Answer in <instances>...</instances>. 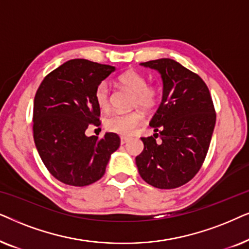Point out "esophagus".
<instances>
[{
	"mask_svg": "<svg viewBox=\"0 0 249 249\" xmlns=\"http://www.w3.org/2000/svg\"><path fill=\"white\" fill-rule=\"evenodd\" d=\"M130 140V139H128L127 137H121V143L122 144H124V143H126V142Z\"/></svg>",
	"mask_w": 249,
	"mask_h": 249,
	"instance_id": "obj_1",
	"label": "esophagus"
}]
</instances>
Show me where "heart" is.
Segmentation results:
<instances>
[{"instance_id":"heart-1","label":"heart","mask_w":249,"mask_h":249,"mask_svg":"<svg viewBox=\"0 0 249 249\" xmlns=\"http://www.w3.org/2000/svg\"><path fill=\"white\" fill-rule=\"evenodd\" d=\"M118 83L134 93L133 106H139L143 109H151L157 104L159 91L156 86H148L147 78L135 71H127L119 75ZM94 98L98 107L106 110L110 105V91L107 83L102 82L97 86ZM143 121L140 111L114 112L105 122V126L112 133L121 135H131Z\"/></svg>"}]
</instances>
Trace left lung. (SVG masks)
<instances>
[{
    "instance_id": "1",
    "label": "left lung",
    "mask_w": 249,
    "mask_h": 249,
    "mask_svg": "<svg viewBox=\"0 0 249 249\" xmlns=\"http://www.w3.org/2000/svg\"><path fill=\"white\" fill-rule=\"evenodd\" d=\"M140 65L160 74L163 97L149 123L154 137L141 138L144 148L135 158L139 174L155 188H178L198 173L210 148L216 121L210 90L173 59ZM158 136L160 142L155 141Z\"/></svg>"
}]
</instances>
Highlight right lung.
<instances>
[{
	"label": "right lung",
	"instance_id": "add662e5",
	"mask_svg": "<svg viewBox=\"0 0 249 249\" xmlns=\"http://www.w3.org/2000/svg\"><path fill=\"white\" fill-rule=\"evenodd\" d=\"M116 68L85 59H72L50 72L34 99L33 131L39 157L62 183L84 187L104 177L117 134L86 137V128L100 125L97 86Z\"/></svg>",
	"mask_w": 249,
	"mask_h": 249
}]
</instances>
